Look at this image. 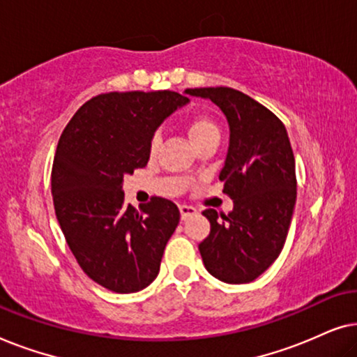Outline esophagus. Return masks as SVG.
Segmentation results:
<instances>
[{"label":"esophagus","instance_id":"34e87169","mask_svg":"<svg viewBox=\"0 0 357 357\" xmlns=\"http://www.w3.org/2000/svg\"><path fill=\"white\" fill-rule=\"evenodd\" d=\"M197 208L190 206V204H180V214H182V219H187L190 216H195L197 214Z\"/></svg>","mask_w":357,"mask_h":357}]
</instances>
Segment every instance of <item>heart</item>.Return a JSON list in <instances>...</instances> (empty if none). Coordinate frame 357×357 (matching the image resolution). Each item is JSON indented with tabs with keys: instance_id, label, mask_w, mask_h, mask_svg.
Segmentation results:
<instances>
[{
	"instance_id": "heart-1",
	"label": "heart",
	"mask_w": 357,
	"mask_h": 357,
	"mask_svg": "<svg viewBox=\"0 0 357 357\" xmlns=\"http://www.w3.org/2000/svg\"><path fill=\"white\" fill-rule=\"evenodd\" d=\"M187 133L193 146H198L199 143H203L204 139L213 138V136H219V128L216 121L213 119H209L206 115H198L188 121ZM159 143H160V136L155 133L153 138H151V144H149L153 153H155V149L159 148Z\"/></svg>"
}]
</instances>
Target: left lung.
I'll return each instance as SVG.
<instances>
[{
	"label": "left lung",
	"mask_w": 357,
	"mask_h": 357,
	"mask_svg": "<svg viewBox=\"0 0 357 357\" xmlns=\"http://www.w3.org/2000/svg\"><path fill=\"white\" fill-rule=\"evenodd\" d=\"M185 94L216 104L229 123V149L219 180L234 209L203 214L211 232L199 243L203 263L229 284L257 280L280 257L296 204V162L278 116L231 87H199Z\"/></svg>",
	"instance_id": "obj_1"
}]
</instances>
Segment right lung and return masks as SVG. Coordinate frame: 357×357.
<instances>
[{"label":"right lung","mask_w":357,"mask_h":357,"mask_svg":"<svg viewBox=\"0 0 357 357\" xmlns=\"http://www.w3.org/2000/svg\"><path fill=\"white\" fill-rule=\"evenodd\" d=\"M188 102L174 91L100 94L60 136L52 169L56 219L82 271L105 289L138 292L159 275L178 208L154 197L136 209L121 187L126 174L146 167L160 123Z\"/></svg>","instance_id":"1"}]
</instances>
